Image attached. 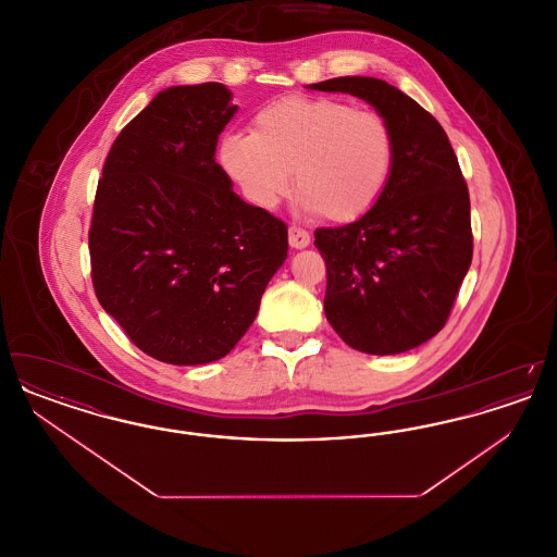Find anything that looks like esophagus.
<instances>
[{
  "label": "esophagus",
  "instance_id": "1",
  "mask_svg": "<svg viewBox=\"0 0 557 557\" xmlns=\"http://www.w3.org/2000/svg\"><path fill=\"white\" fill-rule=\"evenodd\" d=\"M288 242H290L292 248L300 250V248H307L311 244V236L305 230L292 225L290 230H288Z\"/></svg>",
  "mask_w": 557,
  "mask_h": 557
}]
</instances>
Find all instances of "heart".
Instances as JSON below:
<instances>
[{"label":"heart","mask_w":557,"mask_h":557,"mask_svg":"<svg viewBox=\"0 0 557 557\" xmlns=\"http://www.w3.org/2000/svg\"><path fill=\"white\" fill-rule=\"evenodd\" d=\"M219 160L250 202L273 209L292 187L307 211L346 223L370 211L393 171L386 121L334 98H284L261 108L252 133H227Z\"/></svg>","instance_id":"b5f03b06"}]
</instances>
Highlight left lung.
<instances>
[{
    "instance_id": "obj_1",
    "label": "left lung",
    "mask_w": 557,
    "mask_h": 557,
    "mask_svg": "<svg viewBox=\"0 0 557 557\" xmlns=\"http://www.w3.org/2000/svg\"><path fill=\"white\" fill-rule=\"evenodd\" d=\"M307 87L361 98L395 139L377 202L355 223L315 232L327 267L325 318L346 345L368 355L424 345L447 323L472 263L470 194L449 137L386 81L338 77Z\"/></svg>"
}]
</instances>
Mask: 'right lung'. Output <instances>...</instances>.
I'll return each instance as SVG.
<instances>
[{
	"label": "right lung",
	"instance_id": "right-lung-1",
	"mask_svg": "<svg viewBox=\"0 0 557 557\" xmlns=\"http://www.w3.org/2000/svg\"><path fill=\"white\" fill-rule=\"evenodd\" d=\"M236 112L223 83L162 89L119 133L98 182L94 290L162 363L225 357L288 257L286 223L244 202L214 160Z\"/></svg>",
	"mask_w": 557,
	"mask_h": 557
}]
</instances>
